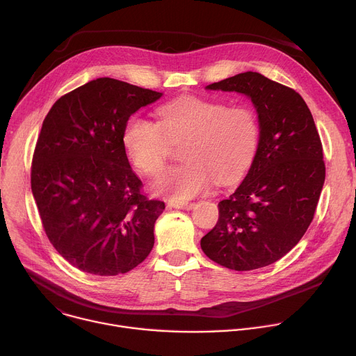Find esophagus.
I'll list each match as a JSON object with an SVG mask.
<instances>
[{
    "label": "esophagus",
    "mask_w": 356,
    "mask_h": 356,
    "mask_svg": "<svg viewBox=\"0 0 356 356\" xmlns=\"http://www.w3.org/2000/svg\"><path fill=\"white\" fill-rule=\"evenodd\" d=\"M168 206H169V207H173V209H179V210H191L195 204H194V202H176V201H169Z\"/></svg>",
    "instance_id": "34e87169"
}]
</instances>
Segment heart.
Masks as SVG:
<instances>
[{
  "mask_svg": "<svg viewBox=\"0 0 356 356\" xmlns=\"http://www.w3.org/2000/svg\"><path fill=\"white\" fill-rule=\"evenodd\" d=\"M159 122L135 114L128 118L122 142L129 161L154 176L168 162L172 143L186 142L184 163L162 172L152 184L172 201H186L207 191L216 181L229 183L243 175L257 156L261 125L246 106L181 97L158 108Z\"/></svg>",
  "mask_w": 356,
  "mask_h": 356,
  "instance_id": "1",
  "label": "heart"
}]
</instances>
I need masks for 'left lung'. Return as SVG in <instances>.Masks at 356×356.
Masks as SVG:
<instances>
[{
  "label": "left lung",
  "instance_id": "obj_1",
  "mask_svg": "<svg viewBox=\"0 0 356 356\" xmlns=\"http://www.w3.org/2000/svg\"><path fill=\"white\" fill-rule=\"evenodd\" d=\"M207 88L248 95L261 140L243 181L218 202V222L201 238V249L224 268L259 269L291 250L314 218L325 180L321 139L302 97L261 73H239Z\"/></svg>",
  "mask_w": 356,
  "mask_h": 356
}]
</instances>
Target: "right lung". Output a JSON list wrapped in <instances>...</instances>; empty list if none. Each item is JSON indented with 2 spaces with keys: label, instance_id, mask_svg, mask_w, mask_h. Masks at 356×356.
Listing matches in <instances>:
<instances>
[{
  "label": "right lung",
  "instance_id": "1",
  "mask_svg": "<svg viewBox=\"0 0 356 356\" xmlns=\"http://www.w3.org/2000/svg\"><path fill=\"white\" fill-rule=\"evenodd\" d=\"M162 92L101 77L62 95L43 120L31 187L43 229L70 265L127 273L155 243L165 202L149 200L122 142L128 118Z\"/></svg>",
  "mask_w": 356,
  "mask_h": 356
}]
</instances>
